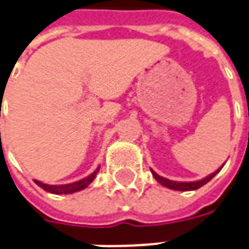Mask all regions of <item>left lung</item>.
I'll list each match as a JSON object with an SVG mask.
<instances>
[{"instance_id":"8db88e82","label":"left lung","mask_w":249,"mask_h":249,"mask_svg":"<svg viewBox=\"0 0 249 249\" xmlns=\"http://www.w3.org/2000/svg\"><path fill=\"white\" fill-rule=\"evenodd\" d=\"M222 167L221 168H218L215 172H213L212 175L206 176L205 179L198 180V181H189V183H178V181H172V180H168V179H166V178L159 176L158 174H157V172H154L153 170H151V174H153V176L155 178V180H157L158 183L162 184L163 187L170 188V189H175V191H195V189H198V188H201L202 185H205V184L208 183V181H210V180L213 179L214 176L217 175L218 172L222 170Z\"/></svg>"}]
</instances>
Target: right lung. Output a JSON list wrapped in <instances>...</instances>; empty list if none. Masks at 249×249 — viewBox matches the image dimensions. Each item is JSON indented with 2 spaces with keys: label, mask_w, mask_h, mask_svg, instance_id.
Masks as SVG:
<instances>
[{
  "label": "right lung",
  "mask_w": 249,
  "mask_h": 249,
  "mask_svg": "<svg viewBox=\"0 0 249 249\" xmlns=\"http://www.w3.org/2000/svg\"><path fill=\"white\" fill-rule=\"evenodd\" d=\"M99 172V167L96 168V170L89 175L87 178L82 180H78V181H74V183L70 184H62V185H49V184H44L39 181V180H34L37 185L40 188H43L44 191L49 193H53V195H69V193H74V192H78V191H82L85 188L89 185V184L95 179V176L96 174Z\"/></svg>",
  "instance_id": "add662e5"
}]
</instances>
